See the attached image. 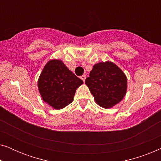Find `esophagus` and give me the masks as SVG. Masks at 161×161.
<instances>
[{
	"label": "esophagus",
	"mask_w": 161,
	"mask_h": 161,
	"mask_svg": "<svg viewBox=\"0 0 161 161\" xmlns=\"http://www.w3.org/2000/svg\"><path fill=\"white\" fill-rule=\"evenodd\" d=\"M80 78H81V80H82L83 82H84L85 80H86V75H83L80 77Z\"/></svg>",
	"instance_id": "1"
}]
</instances>
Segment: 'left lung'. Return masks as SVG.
Wrapping results in <instances>:
<instances>
[{
    "label": "left lung",
    "instance_id": "1",
    "mask_svg": "<svg viewBox=\"0 0 161 161\" xmlns=\"http://www.w3.org/2000/svg\"><path fill=\"white\" fill-rule=\"evenodd\" d=\"M85 83L97 104L104 108H111L118 104L126 94L127 88L125 74L109 61L94 64Z\"/></svg>",
    "mask_w": 161,
    "mask_h": 161
}]
</instances>
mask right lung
Masks as SVG:
<instances>
[{
  "instance_id": "add662e5",
  "label": "right lung",
  "mask_w": 161,
  "mask_h": 161,
  "mask_svg": "<svg viewBox=\"0 0 161 161\" xmlns=\"http://www.w3.org/2000/svg\"><path fill=\"white\" fill-rule=\"evenodd\" d=\"M83 83L59 59L50 60L38 80V89L44 102L59 110L73 101L76 89Z\"/></svg>"
}]
</instances>
